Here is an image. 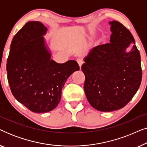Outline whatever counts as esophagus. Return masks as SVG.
I'll return each mask as SVG.
<instances>
[{"instance_id": "1", "label": "esophagus", "mask_w": 147, "mask_h": 147, "mask_svg": "<svg viewBox=\"0 0 147 147\" xmlns=\"http://www.w3.org/2000/svg\"><path fill=\"white\" fill-rule=\"evenodd\" d=\"M77 61H78V64H79V65H80V69H81V67H82V64H83V61H82V60H81V59H78Z\"/></svg>"}]
</instances>
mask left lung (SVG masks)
Listing matches in <instances>:
<instances>
[{
    "mask_svg": "<svg viewBox=\"0 0 147 147\" xmlns=\"http://www.w3.org/2000/svg\"><path fill=\"white\" fill-rule=\"evenodd\" d=\"M110 43L92 49L84 59V92L92 107L102 112L119 110L129 102L142 80L140 52L127 28L113 21ZM130 44L133 47L126 49Z\"/></svg>",
    "mask_w": 147,
    "mask_h": 147,
    "instance_id": "obj_1",
    "label": "left lung"
}]
</instances>
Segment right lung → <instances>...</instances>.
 Wrapping results in <instances>:
<instances>
[{
  "label": "right lung",
  "instance_id": "1",
  "mask_svg": "<svg viewBox=\"0 0 147 147\" xmlns=\"http://www.w3.org/2000/svg\"><path fill=\"white\" fill-rule=\"evenodd\" d=\"M47 28L29 21L12 40L7 59V79L17 101L36 113L53 110L60 102L66 80L80 69L77 61L57 63L46 45Z\"/></svg>",
  "mask_w": 147,
  "mask_h": 147
}]
</instances>
